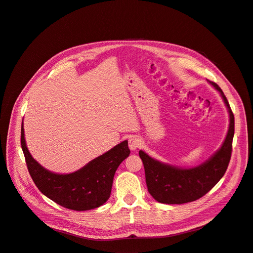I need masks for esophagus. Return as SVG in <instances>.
Listing matches in <instances>:
<instances>
[{"instance_id": "34e87169", "label": "esophagus", "mask_w": 253, "mask_h": 253, "mask_svg": "<svg viewBox=\"0 0 253 253\" xmlns=\"http://www.w3.org/2000/svg\"><path fill=\"white\" fill-rule=\"evenodd\" d=\"M141 146V140L138 137H132L128 140V147L130 150H136Z\"/></svg>"}]
</instances>
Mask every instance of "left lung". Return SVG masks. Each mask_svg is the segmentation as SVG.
I'll return each mask as SVG.
<instances>
[{
    "label": "left lung",
    "instance_id": "left-lung-1",
    "mask_svg": "<svg viewBox=\"0 0 253 253\" xmlns=\"http://www.w3.org/2000/svg\"><path fill=\"white\" fill-rule=\"evenodd\" d=\"M209 82L220 92L228 109L229 127L226 138L213 157L204 164L188 169L161 163L140 150L139 156L144 165L147 190L158 203L181 205L199 199L218 183L228 167L235 134V117L221 88L211 81Z\"/></svg>",
    "mask_w": 253,
    "mask_h": 253
}]
</instances>
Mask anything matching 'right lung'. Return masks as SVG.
<instances>
[{"label": "right lung", "instance_id": "obj_1", "mask_svg": "<svg viewBox=\"0 0 253 253\" xmlns=\"http://www.w3.org/2000/svg\"><path fill=\"white\" fill-rule=\"evenodd\" d=\"M21 144L29 173L39 191L59 206L74 211L92 210L106 203L112 190L115 171L130 153L126 140L76 172L57 174L38 164L29 153L23 125Z\"/></svg>", "mask_w": 253, "mask_h": 253}]
</instances>
